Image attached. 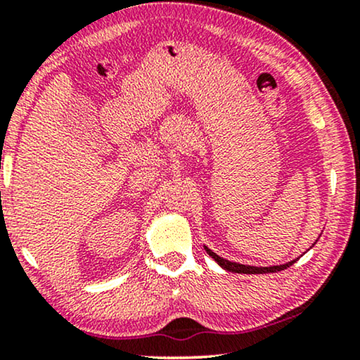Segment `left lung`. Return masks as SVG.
Returning a JSON list of instances; mask_svg holds the SVG:
<instances>
[{"instance_id":"obj_1","label":"left lung","mask_w":360,"mask_h":360,"mask_svg":"<svg viewBox=\"0 0 360 360\" xmlns=\"http://www.w3.org/2000/svg\"><path fill=\"white\" fill-rule=\"evenodd\" d=\"M205 250L208 252L211 257H213L216 262H218L221 267L224 270H228V272H234V274H274V272H280V270H285L290 265H293L295 260L288 264H283V265H272V267H254V265H244V264H236V262H231V260H226L223 257H219L218 254H214L213 250L208 249L205 245Z\"/></svg>"}]
</instances>
